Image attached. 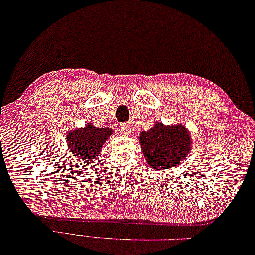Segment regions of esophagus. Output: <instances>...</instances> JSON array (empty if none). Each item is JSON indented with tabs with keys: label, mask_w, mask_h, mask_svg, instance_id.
<instances>
[{
	"label": "esophagus",
	"mask_w": 255,
	"mask_h": 255,
	"mask_svg": "<svg viewBox=\"0 0 255 255\" xmlns=\"http://www.w3.org/2000/svg\"><path fill=\"white\" fill-rule=\"evenodd\" d=\"M120 133H121V135L123 136H128L129 134H131V128H129L126 124H122V126H120Z\"/></svg>",
	"instance_id": "1"
}]
</instances>
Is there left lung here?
Masks as SVG:
<instances>
[{
	"label": "left lung",
	"instance_id": "1",
	"mask_svg": "<svg viewBox=\"0 0 255 255\" xmlns=\"http://www.w3.org/2000/svg\"><path fill=\"white\" fill-rule=\"evenodd\" d=\"M140 144L146 162L153 169L167 171L181 164L192 147L191 133L184 124L155 122L140 134Z\"/></svg>",
	"mask_w": 255,
	"mask_h": 255
}]
</instances>
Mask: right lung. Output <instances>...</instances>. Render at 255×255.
<instances>
[{
	"label": "right lung",
	"mask_w": 255,
	"mask_h": 255,
	"mask_svg": "<svg viewBox=\"0 0 255 255\" xmlns=\"http://www.w3.org/2000/svg\"><path fill=\"white\" fill-rule=\"evenodd\" d=\"M113 134L111 128H100L93 123H88L83 128L71 129L66 133V145L72 158L79 161L80 165L93 164L101 154L105 141Z\"/></svg>",
	"instance_id": "add662e5"
}]
</instances>
